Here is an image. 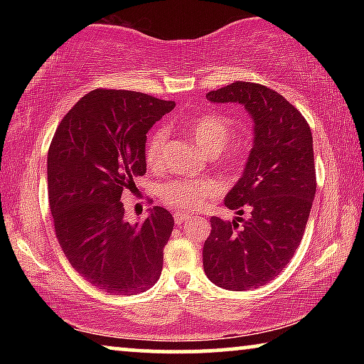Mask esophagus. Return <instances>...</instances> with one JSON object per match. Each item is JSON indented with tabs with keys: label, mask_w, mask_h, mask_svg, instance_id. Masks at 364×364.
<instances>
[{
	"label": "esophagus",
	"mask_w": 364,
	"mask_h": 364,
	"mask_svg": "<svg viewBox=\"0 0 364 364\" xmlns=\"http://www.w3.org/2000/svg\"><path fill=\"white\" fill-rule=\"evenodd\" d=\"M187 218H188L187 213H182V212H176V213H173V222H176L177 225H182V223L186 222Z\"/></svg>",
	"instance_id": "esophagus-1"
}]
</instances>
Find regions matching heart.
<instances>
[{"mask_svg":"<svg viewBox=\"0 0 364 364\" xmlns=\"http://www.w3.org/2000/svg\"><path fill=\"white\" fill-rule=\"evenodd\" d=\"M192 141L208 156L222 152L235 134V122L222 114H203L186 126ZM167 132L157 127L151 132L146 144V162L151 168H157L164 162ZM217 187L208 181H168L159 188L161 198L168 205L181 210H193L202 207L208 198L215 196Z\"/></svg>","mask_w":364,"mask_h":364,"instance_id":"heart-1","label":"heart"}]
</instances>
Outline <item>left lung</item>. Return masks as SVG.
Returning a JSON list of instances; mask_svg holds the SVG:
<instances>
[{"mask_svg":"<svg viewBox=\"0 0 364 364\" xmlns=\"http://www.w3.org/2000/svg\"><path fill=\"white\" fill-rule=\"evenodd\" d=\"M235 102L253 119V146L242 177L225 197L232 222L210 218L203 270L232 291L263 287L288 265L300 245L316 191L313 137L305 117L282 94L235 81L207 94ZM245 211L249 217L243 219Z\"/></svg>","mask_w":364,"mask_h":364,"instance_id":"left-lung-1","label":"left lung"}]
</instances>
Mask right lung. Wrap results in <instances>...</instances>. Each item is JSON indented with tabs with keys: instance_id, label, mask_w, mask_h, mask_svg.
<instances>
[{
	"instance_id": "right-lung-1",
	"label": "right lung",
	"mask_w": 364,
	"mask_h": 364,
	"mask_svg": "<svg viewBox=\"0 0 364 364\" xmlns=\"http://www.w3.org/2000/svg\"><path fill=\"white\" fill-rule=\"evenodd\" d=\"M176 107L134 91L96 89L63 117L48 152V196L64 255L89 283L114 295L146 291L162 272L171 212L124 218L122 192L146 173L147 132Z\"/></svg>"
}]
</instances>
